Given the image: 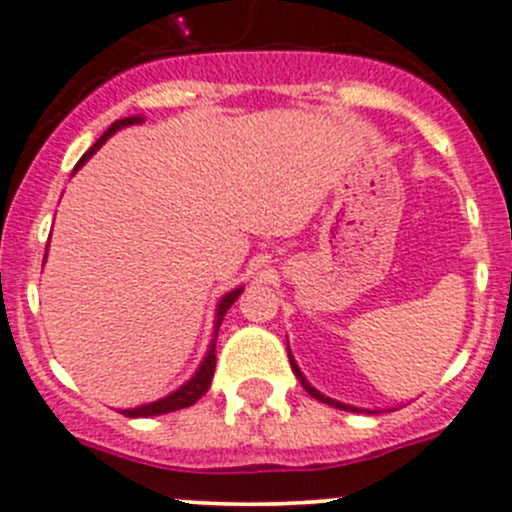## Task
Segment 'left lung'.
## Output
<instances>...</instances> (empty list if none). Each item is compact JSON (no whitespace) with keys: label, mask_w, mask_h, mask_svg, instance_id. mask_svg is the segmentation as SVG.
Segmentation results:
<instances>
[{"label":"left lung","mask_w":512,"mask_h":512,"mask_svg":"<svg viewBox=\"0 0 512 512\" xmlns=\"http://www.w3.org/2000/svg\"><path fill=\"white\" fill-rule=\"evenodd\" d=\"M287 355H290V350H287ZM290 365H292V372H295V375H297V380L302 382V388H305L307 393L312 395V398H315V400H320V403H327V405H332V408H340V410H352V413H360V410H357V408H350V405H345V403H337V400H330V398H325V395H322V393H317V390L312 388L310 382L305 380V375H302V372H300V367H297V362L292 360V355H290Z\"/></svg>","instance_id":"8db88e82"}]
</instances>
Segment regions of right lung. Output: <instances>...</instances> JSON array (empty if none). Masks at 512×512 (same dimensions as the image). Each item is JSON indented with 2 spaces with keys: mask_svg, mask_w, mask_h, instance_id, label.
<instances>
[{
  "mask_svg": "<svg viewBox=\"0 0 512 512\" xmlns=\"http://www.w3.org/2000/svg\"><path fill=\"white\" fill-rule=\"evenodd\" d=\"M142 119L140 117H124V119H117V122H112L107 127V132H104L102 137H99L97 142H94L92 147L87 150V155L82 157V160L77 162V167H74V172L79 170V167L84 165V162L89 160V157L94 155V152L99 150V147L104 145V142L109 140V137L114 135L117 130H122V127H130V124H140ZM47 257V255H44ZM242 295V287H237V290L227 292L225 297L220 300V305H217V320H215V337H212V345L210 350H207L205 360H202L200 370L195 372V377L192 380H187L185 385H182L180 390H175L172 395H167V398L157 400V403H150V405H142V408H135V410H122V415H127V418H150V415H165V413H172V410H182V408H190V405H195L197 400L202 398V395L210 390L212 385V375H215V362H217V355H215V342H217V332H220V325L222 320H225L227 310L232 307V302L237 300V297Z\"/></svg>",
  "mask_w": 512,
  "mask_h": 512,
  "instance_id": "add662e5",
  "label": "right lung"
}]
</instances>
